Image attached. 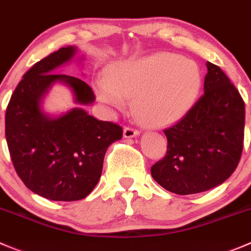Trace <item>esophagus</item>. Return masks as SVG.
Wrapping results in <instances>:
<instances>
[{"mask_svg": "<svg viewBox=\"0 0 251 251\" xmlns=\"http://www.w3.org/2000/svg\"><path fill=\"white\" fill-rule=\"evenodd\" d=\"M138 135H140V131L136 130L135 127L126 126V127L124 128V137L132 138V137H136V136H138Z\"/></svg>", "mask_w": 251, "mask_h": 251, "instance_id": "esophagus-1", "label": "esophagus"}]
</instances>
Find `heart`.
Masks as SVG:
<instances>
[{
    "label": "heart",
    "mask_w": 251,
    "mask_h": 251,
    "mask_svg": "<svg viewBox=\"0 0 251 251\" xmlns=\"http://www.w3.org/2000/svg\"><path fill=\"white\" fill-rule=\"evenodd\" d=\"M202 87L195 62L175 53L160 52L116 62L108 78L97 82L101 101L118 109L133 98L137 118L148 125H168L193 108Z\"/></svg>",
    "instance_id": "b5f03b06"
}]
</instances>
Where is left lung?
I'll return each mask as SVG.
<instances>
[{
  "instance_id": "8db88e82",
  "label": "left lung",
  "mask_w": 251,
  "mask_h": 251,
  "mask_svg": "<svg viewBox=\"0 0 251 251\" xmlns=\"http://www.w3.org/2000/svg\"><path fill=\"white\" fill-rule=\"evenodd\" d=\"M206 66L205 93L177 123L163 130L167 153L151 168L153 179L177 195L222 184L242 157L244 100L220 67L211 62Z\"/></svg>"
}]
</instances>
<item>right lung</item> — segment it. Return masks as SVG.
I'll use <instances>...</instances> for the list:
<instances>
[{"instance_id":"1","label":"right lung","mask_w":251,"mask_h":251,"mask_svg":"<svg viewBox=\"0 0 251 251\" xmlns=\"http://www.w3.org/2000/svg\"><path fill=\"white\" fill-rule=\"evenodd\" d=\"M74 46L61 48L36 62L18 83L6 110V140L17 174L29 190L52 201L82 200L99 181L109 146L123 137V127L97 120L75 108L56 119L40 110V100L55 82H65L79 105L96 96L86 82L52 74L71 60Z\"/></svg>"}]
</instances>
